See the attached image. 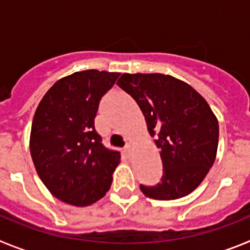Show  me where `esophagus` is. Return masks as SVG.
<instances>
[{
  "label": "esophagus",
  "mask_w": 250,
  "mask_h": 250,
  "mask_svg": "<svg viewBox=\"0 0 250 250\" xmlns=\"http://www.w3.org/2000/svg\"><path fill=\"white\" fill-rule=\"evenodd\" d=\"M130 151H131V146H130V145L127 144L126 146L124 147L123 152H124V154H125V155H126V156H129V155H130Z\"/></svg>",
  "instance_id": "obj_1"
}]
</instances>
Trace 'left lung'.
<instances>
[{
	"label": "left lung",
	"instance_id": "8db88e82",
	"mask_svg": "<svg viewBox=\"0 0 250 250\" xmlns=\"http://www.w3.org/2000/svg\"><path fill=\"white\" fill-rule=\"evenodd\" d=\"M118 85L136 101L160 149L161 180L140 185L143 194L174 200L195 190L213 167L219 139L218 119L207 100L170 75L123 74Z\"/></svg>",
	"mask_w": 250,
	"mask_h": 250
}]
</instances>
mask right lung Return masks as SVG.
Here are the masks:
<instances>
[{
	"label": "right lung",
	"mask_w": 250,
	"mask_h": 250,
	"mask_svg": "<svg viewBox=\"0 0 250 250\" xmlns=\"http://www.w3.org/2000/svg\"><path fill=\"white\" fill-rule=\"evenodd\" d=\"M119 72L85 70L50 87L35 112L30 151L40 179L55 198L74 207L100 200L112 183L120 152L106 149L95 130L101 98Z\"/></svg>",
	"instance_id": "add662e5"
}]
</instances>
